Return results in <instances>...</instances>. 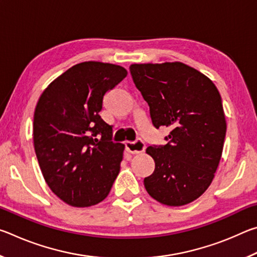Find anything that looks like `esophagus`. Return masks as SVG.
Returning <instances> with one entry per match:
<instances>
[{
	"label": "esophagus",
	"mask_w": 257,
	"mask_h": 257,
	"mask_svg": "<svg viewBox=\"0 0 257 257\" xmlns=\"http://www.w3.org/2000/svg\"><path fill=\"white\" fill-rule=\"evenodd\" d=\"M124 147H125V151L130 154H139L145 151L146 145L142 139H137L136 142H127L124 144Z\"/></svg>",
	"instance_id": "esophagus-1"
}]
</instances>
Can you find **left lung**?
Instances as JSON below:
<instances>
[{"instance_id": "1", "label": "left lung", "mask_w": 257, "mask_h": 257, "mask_svg": "<svg viewBox=\"0 0 257 257\" xmlns=\"http://www.w3.org/2000/svg\"><path fill=\"white\" fill-rule=\"evenodd\" d=\"M133 80L156 129H171L165 145L149 146L155 169L144 179L152 197L169 206L197 199L214 178L227 123L220 93L206 76L181 62L132 64Z\"/></svg>"}]
</instances>
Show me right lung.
I'll return each instance as SVG.
<instances>
[{
	"instance_id": "add662e5",
	"label": "right lung",
	"mask_w": 257,
	"mask_h": 257,
	"mask_svg": "<svg viewBox=\"0 0 257 257\" xmlns=\"http://www.w3.org/2000/svg\"><path fill=\"white\" fill-rule=\"evenodd\" d=\"M111 63H78L52 81L38 99L33 138L43 177L64 203L92 206L110 193L124 145L99 115L105 94L127 76Z\"/></svg>"
}]
</instances>
